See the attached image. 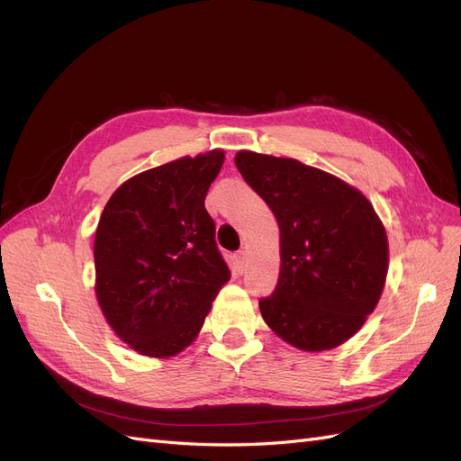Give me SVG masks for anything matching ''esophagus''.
I'll list each match as a JSON object with an SVG mask.
<instances>
[{"instance_id": "esophagus-1", "label": "esophagus", "mask_w": 461, "mask_h": 461, "mask_svg": "<svg viewBox=\"0 0 461 461\" xmlns=\"http://www.w3.org/2000/svg\"><path fill=\"white\" fill-rule=\"evenodd\" d=\"M234 259H236V269L244 273V269H246V252H244V249H240V252L234 256Z\"/></svg>"}]
</instances>
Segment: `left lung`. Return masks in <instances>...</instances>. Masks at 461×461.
<instances>
[{
  "mask_svg": "<svg viewBox=\"0 0 461 461\" xmlns=\"http://www.w3.org/2000/svg\"><path fill=\"white\" fill-rule=\"evenodd\" d=\"M236 167L281 229V275L261 315L308 352L337 348L366 323L388 271L386 232L364 194L296 159L239 151Z\"/></svg>",
  "mask_w": 461,
  "mask_h": 461,
  "instance_id": "1",
  "label": "left lung"
}]
</instances>
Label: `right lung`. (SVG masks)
<instances>
[{"mask_svg": "<svg viewBox=\"0 0 461 461\" xmlns=\"http://www.w3.org/2000/svg\"><path fill=\"white\" fill-rule=\"evenodd\" d=\"M222 161L213 149L136 175L115 190L97 222V302L138 354L183 352L230 278L205 209Z\"/></svg>", "mask_w": 461, "mask_h": 461, "instance_id": "right-lung-1", "label": "right lung"}]
</instances>
